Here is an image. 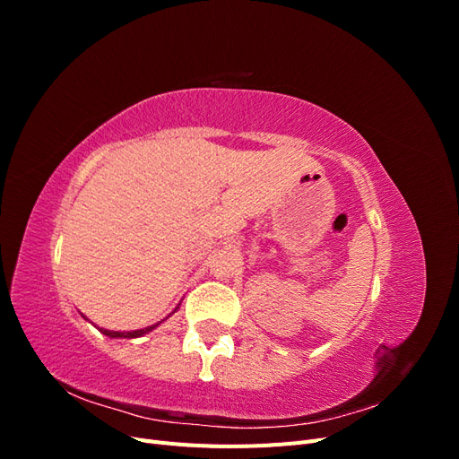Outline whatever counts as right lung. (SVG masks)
I'll return each mask as SVG.
<instances>
[{
    "label": "right lung",
    "instance_id": "obj_1",
    "mask_svg": "<svg viewBox=\"0 0 459 459\" xmlns=\"http://www.w3.org/2000/svg\"><path fill=\"white\" fill-rule=\"evenodd\" d=\"M178 310V308H176ZM160 324V322H159ZM159 324H155V325H149V327H145V329H137V331H107V329H100L101 333H105L107 337H110V339H135V337H142V335H145V333H149V331H152L155 329Z\"/></svg>",
    "mask_w": 459,
    "mask_h": 459
}]
</instances>
